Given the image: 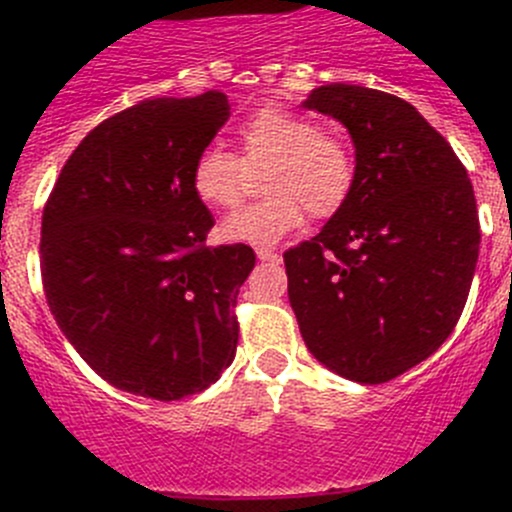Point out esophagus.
I'll list each match as a JSON object with an SVG mask.
<instances>
[{"label":"esophagus","mask_w":512,"mask_h":512,"mask_svg":"<svg viewBox=\"0 0 512 512\" xmlns=\"http://www.w3.org/2000/svg\"><path fill=\"white\" fill-rule=\"evenodd\" d=\"M255 252H257V260L267 262V265H280V262H282L280 252H275L272 247H257Z\"/></svg>","instance_id":"esophagus-1"}]
</instances>
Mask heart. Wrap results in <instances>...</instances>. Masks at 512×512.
<instances>
[{
  "label": "heart",
  "mask_w": 512,
  "mask_h": 512,
  "mask_svg": "<svg viewBox=\"0 0 512 512\" xmlns=\"http://www.w3.org/2000/svg\"><path fill=\"white\" fill-rule=\"evenodd\" d=\"M247 168L270 163L262 190L265 200L237 210L220 232L225 240L275 245L312 218H332L354 190L352 148L322 133L317 121L282 106H262L237 131ZM232 153L208 146L190 168V188L210 208H232L242 198V165Z\"/></svg>",
  "instance_id": "b5f03b06"
}]
</instances>
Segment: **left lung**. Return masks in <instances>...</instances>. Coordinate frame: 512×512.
Returning <instances> with one entry per match:
<instances>
[{"label": "left lung", "instance_id": "1", "mask_svg": "<svg viewBox=\"0 0 512 512\" xmlns=\"http://www.w3.org/2000/svg\"><path fill=\"white\" fill-rule=\"evenodd\" d=\"M302 106L344 123L356 180L322 232L285 252L289 304L314 359L384 384L436 352L466 307L480 245L471 178L404 98L327 84Z\"/></svg>", "mask_w": 512, "mask_h": 512}]
</instances>
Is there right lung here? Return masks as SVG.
I'll list each match as a JSON object with an SVG mask.
<instances>
[{
	"label": "right lung",
	"instance_id": "1",
	"mask_svg": "<svg viewBox=\"0 0 512 512\" xmlns=\"http://www.w3.org/2000/svg\"><path fill=\"white\" fill-rule=\"evenodd\" d=\"M230 118L220 91L148 98L98 123L61 168L41 218V280L64 337L101 379L178 401L237 349L247 245L208 247L213 215L190 168Z\"/></svg>",
	"mask_w": 512,
	"mask_h": 512
}]
</instances>
